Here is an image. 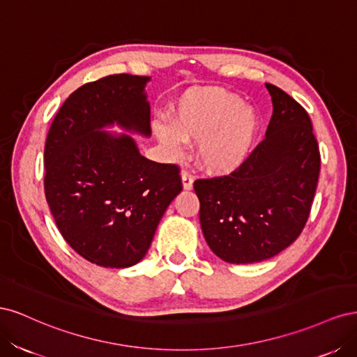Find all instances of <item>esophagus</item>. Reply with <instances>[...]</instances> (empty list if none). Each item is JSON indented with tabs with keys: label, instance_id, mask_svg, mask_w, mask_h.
Here are the masks:
<instances>
[{
	"label": "esophagus",
	"instance_id": "obj_1",
	"mask_svg": "<svg viewBox=\"0 0 357 357\" xmlns=\"http://www.w3.org/2000/svg\"><path fill=\"white\" fill-rule=\"evenodd\" d=\"M181 183H183V189L185 190H190L193 188V178L188 171L181 172Z\"/></svg>",
	"mask_w": 357,
	"mask_h": 357
}]
</instances>
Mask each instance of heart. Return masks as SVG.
<instances>
[{
  "label": "heart",
  "instance_id": "obj_1",
  "mask_svg": "<svg viewBox=\"0 0 357 357\" xmlns=\"http://www.w3.org/2000/svg\"><path fill=\"white\" fill-rule=\"evenodd\" d=\"M153 132L176 159L186 144L198 142L199 165L210 174L240 169L250 158L259 132V117L238 95L219 88L189 91L178 100L174 121L158 119Z\"/></svg>",
  "mask_w": 357,
  "mask_h": 357
}]
</instances>
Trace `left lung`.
I'll return each mask as SVG.
<instances>
[{
    "label": "left lung",
    "mask_w": 357,
    "mask_h": 357,
    "mask_svg": "<svg viewBox=\"0 0 357 357\" xmlns=\"http://www.w3.org/2000/svg\"><path fill=\"white\" fill-rule=\"evenodd\" d=\"M273 117L265 139L229 176L197 180L199 222L211 252L229 264H255L283 252L304 229L320 172L308 113L266 83Z\"/></svg>",
    "instance_id": "obj_1"
}]
</instances>
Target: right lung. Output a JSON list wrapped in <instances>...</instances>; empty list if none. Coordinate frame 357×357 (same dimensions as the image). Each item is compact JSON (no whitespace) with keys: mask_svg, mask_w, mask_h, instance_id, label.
<instances>
[{"mask_svg":"<svg viewBox=\"0 0 357 357\" xmlns=\"http://www.w3.org/2000/svg\"><path fill=\"white\" fill-rule=\"evenodd\" d=\"M150 77L107 75L62 104L45 147V192L58 229L74 252L104 268L146 256L158 225L181 192L178 167L139 153L129 134L150 137Z\"/></svg>","mask_w":357,"mask_h":357,"instance_id":"1","label":"right lung"}]
</instances>
